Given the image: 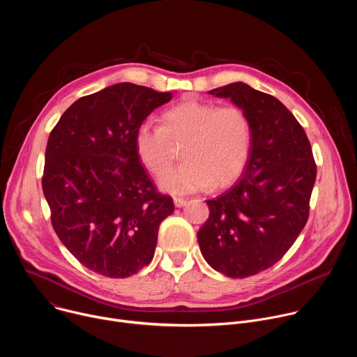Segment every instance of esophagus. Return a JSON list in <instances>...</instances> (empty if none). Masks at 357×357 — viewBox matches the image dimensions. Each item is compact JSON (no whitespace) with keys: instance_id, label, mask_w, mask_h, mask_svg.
Instances as JSON below:
<instances>
[{"instance_id":"obj_1","label":"esophagus","mask_w":357,"mask_h":357,"mask_svg":"<svg viewBox=\"0 0 357 357\" xmlns=\"http://www.w3.org/2000/svg\"><path fill=\"white\" fill-rule=\"evenodd\" d=\"M174 203H175V206H176V208H182V206L185 205V203H186V199L175 196V197H174Z\"/></svg>"}]
</instances>
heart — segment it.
<instances>
[{
    "label": "heart",
    "mask_w": 357,
    "mask_h": 357,
    "mask_svg": "<svg viewBox=\"0 0 357 357\" xmlns=\"http://www.w3.org/2000/svg\"><path fill=\"white\" fill-rule=\"evenodd\" d=\"M251 141V121L240 106L195 98L165 110L161 126L141 123L134 135L137 157L152 175H161L176 158L174 146L183 145L185 162L160 178L171 193L230 183L248 160Z\"/></svg>",
    "instance_id": "b5f03b06"
}]
</instances>
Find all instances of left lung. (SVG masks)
Here are the masks:
<instances>
[{
  "instance_id": "8db88e82",
  "label": "left lung",
  "mask_w": 357,
  "mask_h": 357,
  "mask_svg": "<svg viewBox=\"0 0 357 357\" xmlns=\"http://www.w3.org/2000/svg\"><path fill=\"white\" fill-rule=\"evenodd\" d=\"M209 93L247 113L252 141L243 176L206 200L197 241L212 268L244 278L280 261L307 225L317 164L302 126L274 96L241 82Z\"/></svg>"
}]
</instances>
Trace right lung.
<instances>
[{"label":"right lung","instance_id":"1","mask_svg":"<svg viewBox=\"0 0 357 357\" xmlns=\"http://www.w3.org/2000/svg\"><path fill=\"white\" fill-rule=\"evenodd\" d=\"M171 98L117 83L76 100L50 131L42 175L50 222L77 261L100 275L126 278L148 266L160 225L174 212L134 146L138 126Z\"/></svg>","mask_w":357,"mask_h":357}]
</instances>
